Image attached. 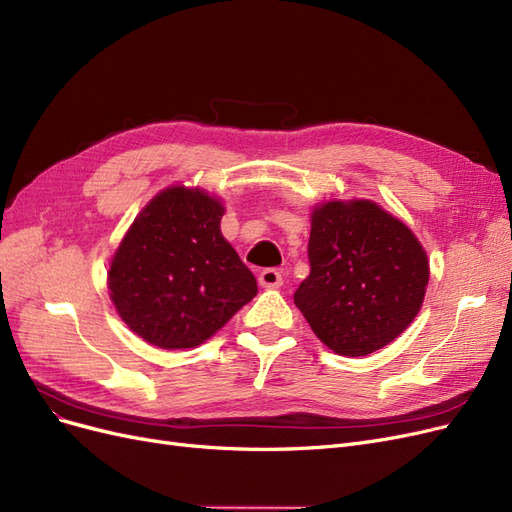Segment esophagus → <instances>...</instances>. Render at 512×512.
<instances>
[{
	"label": "esophagus",
	"instance_id": "esophagus-1",
	"mask_svg": "<svg viewBox=\"0 0 512 512\" xmlns=\"http://www.w3.org/2000/svg\"><path fill=\"white\" fill-rule=\"evenodd\" d=\"M258 281L262 288H279L281 284H284V277H281V273L277 269H264L258 275Z\"/></svg>",
	"mask_w": 512,
	"mask_h": 512
}]
</instances>
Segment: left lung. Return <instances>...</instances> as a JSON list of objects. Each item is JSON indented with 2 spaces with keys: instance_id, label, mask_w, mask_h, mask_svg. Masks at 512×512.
Segmentation results:
<instances>
[{
  "instance_id": "1",
  "label": "left lung",
  "mask_w": 512,
  "mask_h": 512,
  "mask_svg": "<svg viewBox=\"0 0 512 512\" xmlns=\"http://www.w3.org/2000/svg\"><path fill=\"white\" fill-rule=\"evenodd\" d=\"M311 273L294 292L315 337L339 356H368L409 328L430 277L409 226L373 201H328L311 214Z\"/></svg>"
}]
</instances>
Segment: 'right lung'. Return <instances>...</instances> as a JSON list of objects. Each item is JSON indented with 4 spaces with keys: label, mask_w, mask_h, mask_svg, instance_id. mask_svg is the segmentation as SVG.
<instances>
[{
    "label": "right lung",
    "mask_w": 512,
    "mask_h": 512,
    "mask_svg": "<svg viewBox=\"0 0 512 512\" xmlns=\"http://www.w3.org/2000/svg\"><path fill=\"white\" fill-rule=\"evenodd\" d=\"M222 216L207 192L173 186L135 218L108 288L137 337L163 349L197 347L256 296V277L222 237Z\"/></svg>",
    "instance_id": "1"
}]
</instances>
